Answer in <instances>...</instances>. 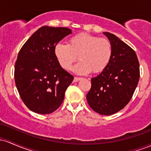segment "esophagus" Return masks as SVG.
I'll use <instances>...</instances> for the list:
<instances>
[{"label":"esophagus","mask_w":151,"mask_h":151,"mask_svg":"<svg viewBox=\"0 0 151 151\" xmlns=\"http://www.w3.org/2000/svg\"><path fill=\"white\" fill-rule=\"evenodd\" d=\"M80 79H81V77H74V82H76V81H79V80H80Z\"/></svg>","instance_id":"esophagus-1"}]
</instances>
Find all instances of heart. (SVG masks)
<instances>
[{"label": "heart", "mask_w": 151, "mask_h": 151, "mask_svg": "<svg viewBox=\"0 0 151 151\" xmlns=\"http://www.w3.org/2000/svg\"><path fill=\"white\" fill-rule=\"evenodd\" d=\"M54 54L64 70H70L78 57L80 62L72 68L75 73L84 74L92 71L93 73L99 74L109 65L113 47L107 38L81 32L71 37L67 45L57 44Z\"/></svg>", "instance_id": "heart-1"}]
</instances>
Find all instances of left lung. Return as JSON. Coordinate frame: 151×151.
<instances>
[{
  "label": "left lung",
  "instance_id": "8db88e82",
  "mask_svg": "<svg viewBox=\"0 0 151 151\" xmlns=\"http://www.w3.org/2000/svg\"><path fill=\"white\" fill-rule=\"evenodd\" d=\"M113 47L105 70L91 80L86 95L88 104L96 113L109 116L124 109L132 98L140 77V66L135 51L110 32H104Z\"/></svg>",
  "mask_w": 151,
  "mask_h": 151
}]
</instances>
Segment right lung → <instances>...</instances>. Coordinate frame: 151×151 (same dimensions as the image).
I'll use <instances>...</instances> for the list:
<instances>
[{"label":"right lung","mask_w":151,"mask_h":151,"mask_svg":"<svg viewBox=\"0 0 151 151\" xmlns=\"http://www.w3.org/2000/svg\"><path fill=\"white\" fill-rule=\"evenodd\" d=\"M67 27H41L19 51L14 77L20 98L32 111L49 114L63 102L74 77L59 65L54 48L72 33Z\"/></svg>","instance_id":"right-lung-1"}]
</instances>
